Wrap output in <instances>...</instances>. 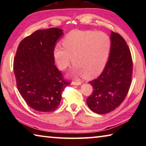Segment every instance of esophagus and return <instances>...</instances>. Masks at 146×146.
<instances>
[{
    "label": "esophagus",
    "mask_w": 146,
    "mask_h": 146,
    "mask_svg": "<svg viewBox=\"0 0 146 146\" xmlns=\"http://www.w3.org/2000/svg\"><path fill=\"white\" fill-rule=\"evenodd\" d=\"M72 84L73 85H76V86H79L80 85L82 82H81V81H73Z\"/></svg>",
    "instance_id": "34e87169"
}]
</instances>
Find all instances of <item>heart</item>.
Listing matches in <instances>:
<instances>
[{
  "mask_svg": "<svg viewBox=\"0 0 146 146\" xmlns=\"http://www.w3.org/2000/svg\"><path fill=\"white\" fill-rule=\"evenodd\" d=\"M62 46L54 48L53 55L58 68L65 70L71 60L75 75L86 78L98 76L104 69L110 53L111 40L102 32L72 31L62 41Z\"/></svg>",
  "mask_w": 146,
  "mask_h": 146,
  "instance_id": "heart-1",
  "label": "heart"
}]
</instances>
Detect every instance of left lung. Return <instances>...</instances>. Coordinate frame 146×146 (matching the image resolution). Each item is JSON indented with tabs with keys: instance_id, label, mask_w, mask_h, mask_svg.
Returning a JSON list of instances; mask_svg holds the SVG:
<instances>
[{
	"instance_id": "left-lung-1",
	"label": "left lung",
	"mask_w": 146,
	"mask_h": 146,
	"mask_svg": "<svg viewBox=\"0 0 146 146\" xmlns=\"http://www.w3.org/2000/svg\"><path fill=\"white\" fill-rule=\"evenodd\" d=\"M111 50L104 70L89 83L93 91L87 104L97 114H106L118 107L125 99L131 84L133 60L124 39L117 33H111Z\"/></svg>"
}]
</instances>
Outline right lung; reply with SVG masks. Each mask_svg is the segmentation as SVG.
<instances>
[{"label": "right lung", "instance_id": "obj_1", "mask_svg": "<svg viewBox=\"0 0 146 146\" xmlns=\"http://www.w3.org/2000/svg\"><path fill=\"white\" fill-rule=\"evenodd\" d=\"M62 31L51 28L35 31L20 42L14 58L17 89L27 104L37 111L55 110L62 92L70 84L54 64V48Z\"/></svg>", "mask_w": 146, "mask_h": 146}]
</instances>
